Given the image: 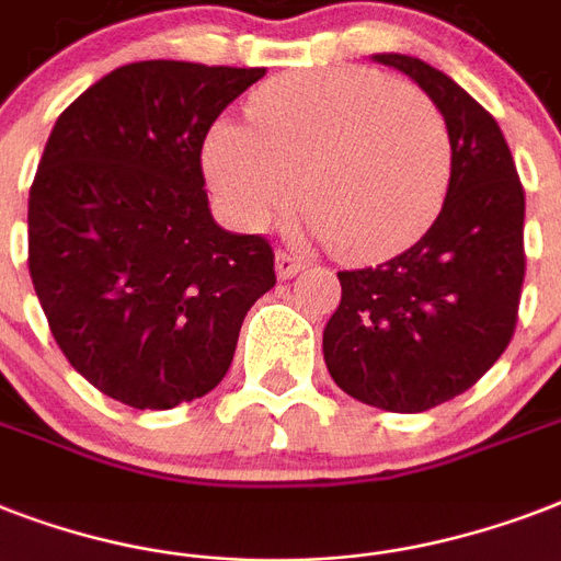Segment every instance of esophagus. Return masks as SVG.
Listing matches in <instances>:
<instances>
[{
    "mask_svg": "<svg viewBox=\"0 0 561 561\" xmlns=\"http://www.w3.org/2000/svg\"><path fill=\"white\" fill-rule=\"evenodd\" d=\"M302 267H306V264H302V259H299V255L288 253V250H279V253H276V273H279V279H290V276H297Z\"/></svg>",
    "mask_w": 561,
    "mask_h": 561,
    "instance_id": "1",
    "label": "esophagus"
}]
</instances>
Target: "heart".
Listing matches in <instances>:
<instances>
[{"label":"heart","instance_id":"1","mask_svg":"<svg viewBox=\"0 0 561 561\" xmlns=\"http://www.w3.org/2000/svg\"><path fill=\"white\" fill-rule=\"evenodd\" d=\"M250 125L220 122L203 165L227 211L271 227L299 201L308 229L346 262L399 253L439 215L451 183V130L434 101L396 78L334 66L273 78Z\"/></svg>","mask_w":561,"mask_h":561}]
</instances>
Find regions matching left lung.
I'll return each mask as SVG.
<instances>
[{"instance_id":"left-lung-1","label":"left lung","mask_w":561,"mask_h":561,"mask_svg":"<svg viewBox=\"0 0 561 561\" xmlns=\"http://www.w3.org/2000/svg\"><path fill=\"white\" fill-rule=\"evenodd\" d=\"M422 87L451 130V183L425 236L390 262L341 271L323 355L352 399L422 413L483 378L518 323L524 186L501 127L425 60L375 55Z\"/></svg>"}]
</instances>
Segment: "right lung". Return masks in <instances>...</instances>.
<instances>
[{
  "mask_svg": "<svg viewBox=\"0 0 561 561\" xmlns=\"http://www.w3.org/2000/svg\"><path fill=\"white\" fill-rule=\"evenodd\" d=\"M264 69L142 60L60 113L28 192V273L57 346L136 410L206 396L255 299L276 285L264 236L211 220L201 151Z\"/></svg>",
  "mask_w": 561,
  "mask_h": 561,
  "instance_id": "add662e5",
  "label": "right lung"
}]
</instances>
